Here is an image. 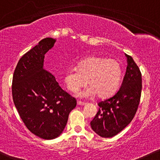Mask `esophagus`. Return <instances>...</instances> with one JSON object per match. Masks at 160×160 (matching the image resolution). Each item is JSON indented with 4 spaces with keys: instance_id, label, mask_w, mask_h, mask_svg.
<instances>
[{
    "instance_id": "esophagus-1",
    "label": "esophagus",
    "mask_w": 160,
    "mask_h": 160,
    "mask_svg": "<svg viewBox=\"0 0 160 160\" xmlns=\"http://www.w3.org/2000/svg\"><path fill=\"white\" fill-rule=\"evenodd\" d=\"M86 103L83 102H80V101H77V105L78 106H84Z\"/></svg>"
}]
</instances>
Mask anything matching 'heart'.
Here are the masks:
<instances>
[{
    "label": "heart",
    "instance_id": "1",
    "mask_svg": "<svg viewBox=\"0 0 160 160\" xmlns=\"http://www.w3.org/2000/svg\"><path fill=\"white\" fill-rule=\"evenodd\" d=\"M122 77L120 63L114 59L102 57H90L79 62L77 69H71L64 76V84L68 90L76 92L87 83L89 85L80 97H92L96 94L106 98L115 93Z\"/></svg>",
    "mask_w": 160,
    "mask_h": 160
}]
</instances>
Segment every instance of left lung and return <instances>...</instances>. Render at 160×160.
<instances>
[{
	"instance_id": "8db88e82",
	"label": "left lung",
	"mask_w": 160,
	"mask_h": 160,
	"mask_svg": "<svg viewBox=\"0 0 160 160\" xmlns=\"http://www.w3.org/2000/svg\"><path fill=\"white\" fill-rule=\"evenodd\" d=\"M125 56L128 65L122 87L113 96L99 102V111L90 122L92 131L102 138H112L128 125L140 103L141 73L132 58Z\"/></svg>"
}]
</instances>
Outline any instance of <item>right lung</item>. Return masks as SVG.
<instances>
[{"instance_id": "1", "label": "right lung", "mask_w": 160, "mask_h": 160, "mask_svg": "<svg viewBox=\"0 0 160 160\" xmlns=\"http://www.w3.org/2000/svg\"><path fill=\"white\" fill-rule=\"evenodd\" d=\"M56 39L45 38L22 56L13 77L14 105L25 125L45 140L60 136L76 99L61 89L56 79L44 69L45 54Z\"/></svg>"}]
</instances>
